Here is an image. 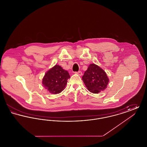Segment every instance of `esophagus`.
Returning a JSON list of instances; mask_svg holds the SVG:
<instances>
[{"mask_svg": "<svg viewBox=\"0 0 147 147\" xmlns=\"http://www.w3.org/2000/svg\"><path fill=\"white\" fill-rule=\"evenodd\" d=\"M75 73L77 74L78 75H79V76H82V72L81 71H78V72H76Z\"/></svg>", "mask_w": 147, "mask_h": 147, "instance_id": "1", "label": "esophagus"}]
</instances>
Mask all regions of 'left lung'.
<instances>
[{
	"mask_svg": "<svg viewBox=\"0 0 147 147\" xmlns=\"http://www.w3.org/2000/svg\"><path fill=\"white\" fill-rule=\"evenodd\" d=\"M82 80L88 90L94 94L104 91L109 82L106 73L95 64L89 65L82 77Z\"/></svg>",
	"mask_w": 147,
	"mask_h": 147,
	"instance_id": "obj_1",
	"label": "left lung"
}]
</instances>
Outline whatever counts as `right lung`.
I'll return each instance as SVG.
<instances>
[{
	"label": "right lung",
	"instance_id": "right-lung-1",
	"mask_svg": "<svg viewBox=\"0 0 147 147\" xmlns=\"http://www.w3.org/2000/svg\"><path fill=\"white\" fill-rule=\"evenodd\" d=\"M70 76L68 71L56 64L48 70L42 79V84L51 94H57L65 89Z\"/></svg>",
	"mask_w": 147,
	"mask_h": 147
}]
</instances>
